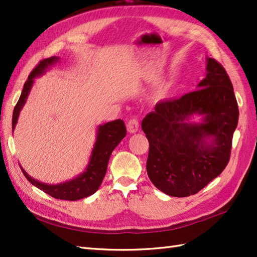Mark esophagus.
Listing matches in <instances>:
<instances>
[{
	"mask_svg": "<svg viewBox=\"0 0 257 257\" xmlns=\"http://www.w3.org/2000/svg\"><path fill=\"white\" fill-rule=\"evenodd\" d=\"M138 129H139L138 119L136 117L130 118L127 121V130H128V132L130 134H135V133L138 132Z\"/></svg>",
	"mask_w": 257,
	"mask_h": 257,
	"instance_id": "esophagus-1",
	"label": "esophagus"
}]
</instances>
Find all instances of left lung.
Masks as SVG:
<instances>
[{"label":"left lung","instance_id":"8db88e82","mask_svg":"<svg viewBox=\"0 0 257 257\" xmlns=\"http://www.w3.org/2000/svg\"><path fill=\"white\" fill-rule=\"evenodd\" d=\"M193 114L203 115L202 121L189 123ZM237 121L231 79L219 62L207 57L206 76L198 89L159 101L143 120L151 182L171 196L198 193L227 166Z\"/></svg>","mask_w":257,"mask_h":257}]
</instances>
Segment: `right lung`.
I'll use <instances>...</instances> for the list:
<instances>
[{"label": "right lung", "instance_id": "add662e5", "mask_svg": "<svg viewBox=\"0 0 257 257\" xmlns=\"http://www.w3.org/2000/svg\"><path fill=\"white\" fill-rule=\"evenodd\" d=\"M58 57L53 56L50 58H45L38 63L37 66L32 70L29 78L25 81L23 90L18 103L15 105L13 110V119H12V129L14 130L15 124L18 122V119L20 116L21 109L25 105L27 97L31 91V88L34 83V78L37 76H41L45 73L47 68H50L52 65L56 64L58 62ZM127 134L125 130L124 122L121 119L113 120V121L107 122L105 124H100L97 130V138L94 146V149L91 151L90 159L87 166L86 170L79 174L78 177L66 181L64 183L59 184H46L37 181V180L31 178L29 174L25 172V170L21 166V170L23 172L25 178L29 181L35 185L45 193L50 194L51 196L59 200H67V201H76L84 199L86 196H89L94 194L105 177L108 161L110 158L111 152L113 149L119 145Z\"/></svg>", "mask_w": 257, "mask_h": 257}]
</instances>
